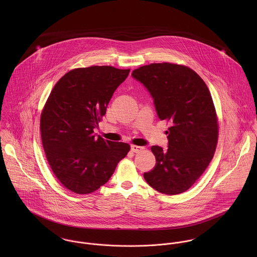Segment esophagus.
<instances>
[{"label": "esophagus", "mask_w": 257, "mask_h": 257, "mask_svg": "<svg viewBox=\"0 0 257 257\" xmlns=\"http://www.w3.org/2000/svg\"><path fill=\"white\" fill-rule=\"evenodd\" d=\"M131 149H132V151L133 152H135V153H138V152H141L143 149H144V147H139V146H132L131 147Z\"/></svg>", "instance_id": "1"}]
</instances>
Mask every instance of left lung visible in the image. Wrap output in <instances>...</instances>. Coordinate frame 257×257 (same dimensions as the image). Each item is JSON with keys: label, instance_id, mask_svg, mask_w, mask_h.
I'll return each instance as SVG.
<instances>
[{"label": "left lung", "instance_id": "obj_1", "mask_svg": "<svg viewBox=\"0 0 257 257\" xmlns=\"http://www.w3.org/2000/svg\"><path fill=\"white\" fill-rule=\"evenodd\" d=\"M132 76L153 98L157 115L170 123L168 148L151 147L156 164L144 177L156 191L177 195L201 177L214 157L219 122L211 93L191 68L174 63H151Z\"/></svg>", "mask_w": 257, "mask_h": 257}]
</instances>
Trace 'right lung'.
Returning a JSON list of instances; mask_svg holds the SVG:
<instances>
[{"label":"right lung","instance_id":"1","mask_svg":"<svg viewBox=\"0 0 257 257\" xmlns=\"http://www.w3.org/2000/svg\"><path fill=\"white\" fill-rule=\"evenodd\" d=\"M130 69L76 68L53 87L40 115L41 142L48 164L66 189L90 194L107 183L131 147L94 135L115 89Z\"/></svg>","mask_w":257,"mask_h":257}]
</instances>
